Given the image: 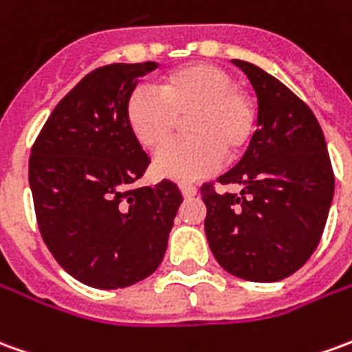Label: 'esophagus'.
Listing matches in <instances>:
<instances>
[{"label": "esophagus", "mask_w": 352, "mask_h": 352, "mask_svg": "<svg viewBox=\"0 0 352 352\" xmlns=\"http://www.w3.org/2000/svg\"><path fill=\"white\" fill-rule=\"evenodd\" d=\"M179 188H181V192H183L184 198H192L198 194V188L194 186V184H179Z\"/></svg>", "instance_id": "34e87169"}]
</instances>
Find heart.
Returning a JSON list of instances; mask_svg holds the SVG:
<instances>
[{
    "instance_id": "obj_1",
    "label": "heart",
    "mask_w": 352,
    "mask_h": 352,
    "mask_svg": "<svg viewBox=\"0 0 352 352\" xmlns=\"http://www.w3.org/2000/svg\"><path fill=\"white\" fill-rule=\"evenodd\" d=\"M186 139L168 144L154 162L156 173L196 181L236 158L252 142L257 108L234 78L208 63H190L160 76L156 91L139 87L125 100V122L146 151H160L184 120Z\"/></svg>"
}]
</instances>
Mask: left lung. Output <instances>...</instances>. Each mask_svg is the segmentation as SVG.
I'll return each mask as SVG.
<instances>
[{
    "mask_svg": "<svg viewBox=\"0 0 352 352\" xmlns=\"http://www.w3.org/2000/svg\"><path fill=\"white\" fill-rule=\"evenodd\" d=\"M250 78L257 131L234 168L217 179L240 184L219 194L201 184L211 253L223 269L252 282H276L303 267L320 242L336 179L313 110L259 66L232 60Z\"/></svg>",
    "mask_w": 352,
    "mask_h": 352,
    "instance_id": "1",
    "label": "left lung"
}]
</instances>
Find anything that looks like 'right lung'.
<instances>
[{
  "label": "right lung",
  "mask_w": 352,
  "mask_h": 352,
  "mask_svg": "<svg viewBox=\"0 0 352 352\" xmlns=\"http://www.w3.org/2000/svg\"><path fill=\"white\" fill-rule=\"evenodd\" d=\"M156 63L108 65L60 100L32 146L39 232L63 269L99 289L151 276L183 201L175 183L135 188L151 158L125 122V100Z\"/></svg>",
  "instance_id": "right-lung-1"
}]
</instances>
